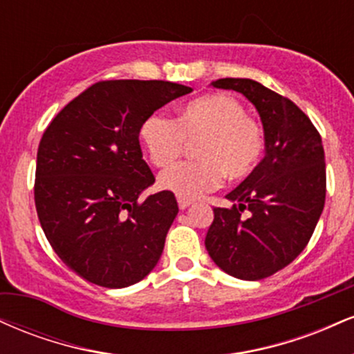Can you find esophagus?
<instances>
[{
    "instance_id": "esophagus-1",
    "label": "esophagus",
    "mask_w": 354,
    "mask_h": 354,
    "mask_svg": "<svg viewBox=\"0 0 354 354\" xmlns=\"http://www.w3.org/2000/svg\"><path fill=\"white\" fill-rule=\"evenodd\" d=\"M189 205H193V200H188V198L178 196V206H180V209H186Z\"/></svg>"
}]
</instances>
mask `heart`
Returning a JSON list of instances; mask_svg holds the SVG:
<instances>
[{
	"mask_svg": "<svg viewBox=\"0 0 354 354\" xmlns=\"http://www.w3.org/2000/svg\"><path fill=\"white\" fill-rule=\"evenodd\" d=\"M149 161L166 168L196 145L200 160L171 166L160 176L161 188L181 198H198L225 180H245L256 171L266 148L265 128L241 101L230 95H206L186 103L178 118L156 111L140 129Z\"/></svg>",
	"mask_w": 354,
	"mask_h": 354,
	"instance_id": "b5f03b06",
	"label": "heart"
}]
</instances>
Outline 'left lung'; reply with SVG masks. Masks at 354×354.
Returning <instances> with one entry per match:
<instances>
[{
	"label": "left lung",
	"mask_w": 354,
	"mask_h": 354,
	"mask_svg": "<svg viewBox=\"0 0 354 354\" xmlns=\"http://www.w3.org/2000/svg\"><path fill=\"white\" fill-rule=\"evenodd\" d=\"M211 84L245 95L265 128V158L226 194L234 203L231 208H213L205 239L211 259L223 271L256 281L290 265L313 236L326 200L323 143L293 101L258 81L221 78Z\"/></svg>",
	"instance_id": "obj_1"
}]
</instances>
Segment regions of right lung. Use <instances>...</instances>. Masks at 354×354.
<instances>
[{
  "mask_svg": "<svg viewBox=\"0 0 354 354\" xmlns=\"http://www.w3.org/2000/svg\"><path fill=\"white\" fill-rule=\"evenodd\" d=\"M193 89L161 80H106L80 93L44 129L36 154L35 205L61 261L89 283L131 286L156 266L178 214L171 191L143 160V121Z\"/></svg>",
  "mask_w": 354,
  "mask_h": 354,
  "instance_id": "right-lung-1",
  "label": "right lung"
}]
</instances>
